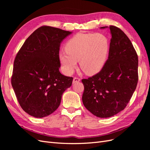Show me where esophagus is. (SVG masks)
Segmentation results:
<instances>
[{"mask_svg":"<svg viewBox=\"0 0 150 150\" xmlns=\"http://www.w3.org/2000/svg\"><path fill=\"white\" fill-rule=\"evenodd\" d=\"M80 80L81 79L79 78H76V77H75V78H74V79H73V81H72V83H73V84L74 83H78V82H79Z\"/></svg>","mask_w":150,"mask_h":150,"instance_id":"obj_1","label":"esophagus"}]
</instances>
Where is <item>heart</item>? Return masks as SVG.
<instances>
[{"label":"heart","mask_w":150,"mask_h":150,"mask_svg":"<svg viewBox=\"0 0 150 150\" xmlns=\"http://www.w3.org/2000/svg\"><path fill=\"white\" fill-rule=\"evenodd\" d=\"M110 43L103 34L78 33L66 44V51L59 54V59L66 74H71L78 66L87 75L96 74L105 64Z\"/></svg>","instance_id":"1"}]
</instances>
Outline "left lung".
Instances as JSON below:
<instances>
[{
    "label": "left lung",
    "mask_w": 150,
    "mask_h": 150,
    "mask_svg": "<svg viewBox=\"0 0 150 150\" xmlns=\"http://www.w3.org/2000/svg\"><path fill=\"white\" fill-rule=\"evenodd\" d=\"M109 28L111 39L108 60L98 74L82 79L84 106L103 118L124 110L138 81V57L131 40L120 28L114 25Z\"/></svg>",
    "instance_id": "left-lung-1"
}]
</instances>
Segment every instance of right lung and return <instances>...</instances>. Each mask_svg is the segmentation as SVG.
<instances>
[{"label":"right lung","mask_w":150,"mask_h":150,"mask_svg":"<svg viewBox=\"0 0 150 150\" xmlns=\"http://www.w3.org/2000/svg\"><path fill=\"white\" fill-rule=\"evenodd\" d=\"M72 32L42 26L25 40L13 62L11 83L20 106L35 117L49 116L59 106L73 78L59 71L60 45Z\"/></svg>","instance_id":"right-lung-1"}]
</instances>
